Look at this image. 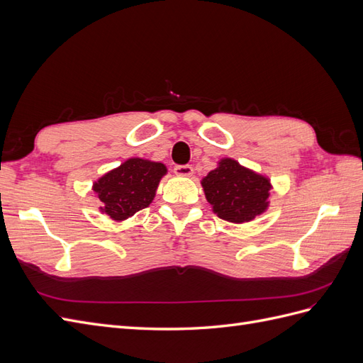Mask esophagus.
<instances>
[{"instance_id":"1","label":"esophagus","mask_w":363,"mask_h":363,"mask_svg":"<svg viewBox=\"0 0 363 363\" xmlns=\"http://www.w3.org/2000/svg\"><path fill=\"white\" fill-rule=\"evenodd\" d=\"M174 172L175 175H179V177H191L194 168L191 164H177V167L174 168Z\"/></svg>"}]
</instances>
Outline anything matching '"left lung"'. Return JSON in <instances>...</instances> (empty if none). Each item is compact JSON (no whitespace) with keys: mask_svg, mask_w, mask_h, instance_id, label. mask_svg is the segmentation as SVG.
I'll list each match as a JSON object with an SVG mask.
<instances>
[{"mask_svg":"<svg viewBox=\"0 0 363 363\" xmlns=\"http://www.w3.org/2000/svg\"><path fill=\"white\" fill-rule=\"evenodd\" d=\"M206 200L213 212L228 223H250L267 211L271 182L242 167L235 159H221L218 167L201 180Z\"/></svg>","mask_w":363,"mask_h":363,"instance_id":"1","label":"left lung"}]
</instances>
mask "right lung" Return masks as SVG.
Instances as JSON below:
<instances>
[{
	"instance_id": "1",
	"label": "right lung",
	"mask_w": 363,
	"mask_h": 363,
	"mask_svg": "<svg viewBox=\"0 0 363 363\" xmlns=\"http://www.w3.org/2000/svg\"><path fill=\"white\" fill-rule=\"evenodd\" d=\"M168 172L160 162L131 157L98 179L92 189L103 206L100 211L115 221L133 216L155 200L160 179Z\"/></svg>"
}]
</instances>
